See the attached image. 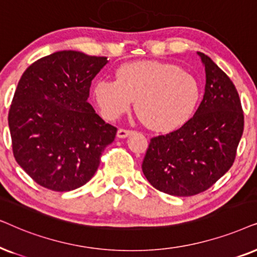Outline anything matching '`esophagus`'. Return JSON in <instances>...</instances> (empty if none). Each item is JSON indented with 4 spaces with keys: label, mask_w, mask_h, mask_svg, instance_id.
Here are the masks:
<instances>
[{
    "label": "esophagus",
    "mask_w": 257,
    "mask_h": 257,
    "mask_svg": "<svg viewBox=\"0 0 257 257\" xmlns=\"http://www.w3.org/2000/svg\"><path fill=\"white\" fill-rule=\"evenodd\" d=\"M134 131H132V129H124V128H119L117 131V138L119 139H123V138H126V136L132 135Z\"/></svg>",
    "instance_id": "34e87169"
}]
</instances>
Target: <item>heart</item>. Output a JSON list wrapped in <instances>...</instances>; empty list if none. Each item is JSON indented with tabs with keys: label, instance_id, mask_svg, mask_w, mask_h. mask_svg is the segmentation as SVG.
<instances>
[{
	"label": "heart",
	"instance_id": "heart-1",
	"mask_svg": "<svg viewBox=\"0 0 257 257\" xmlns=\"http://www.w3.org/2000/svg\"><path fill=\"white\" fill-rule=\"evenodd\" d=\"M94 96L102 115L116 119L136 108L150 128L172 132L180 128L196 110L201 88L193 75L175 64L135 61L116 70V81L102 78L95 83Z\"/></svg>",
	"mask_w": 257,
	"mask_h": 257
}]
</instances>
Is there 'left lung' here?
I'll return each instance as SVG.
<instances>
[{
    "mask_svg": "<svg viewBox=\"0 0 257 257\" xmlns=\"http://www.w3.org/2000/svg\"><path fill=\"white\" fill-rule=\"evenodd\" d=\"M206 91L189 121L150 140L142 170L155 189L174 196L203 193L230 169L243 134L244 116L234 83L210 57Z\"/></svg>",
    "mask_w": 257,
    "mask_h": 257,
    "instance_id": "1",
    "label": "left lung"
}]
</instances>
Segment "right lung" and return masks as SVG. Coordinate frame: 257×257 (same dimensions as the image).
<instances>
[{
	"label": "right lung",
	"instance_id": "add662e5",
	"mask_svg": "<svg viewBox=\"0 0 257 257\" xmlns=\"http://www.w3.org/2000/svg\"><path fill=\"white\" fill-rule=\"evenodd\" d=\"M104 56L57 51L27 68L8 114L13 154L37 184L54 191L80 188L94 176L117 128L89 104L91 81Z\"/></svg>",
	"mask_w": 257,
	"mask_h": 257
}]
</instances>
